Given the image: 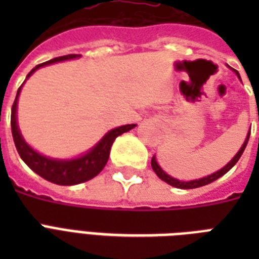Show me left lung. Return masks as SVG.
Segmentation results:
<instances>
[{
	"label": "left lung",
	"mask_w": 259,
	"mask_h": 259,
	"mask_svg": "<svg viewBox=\"0 0 259 259\" xmlns=\"http://www.w3.org/2000/svg\"><path fill=\"white\" fill-rule=\"evenodd\" d=\"M230 67V66H227ZM231 70H234V68H231ZM234 72L237 74V76L239 79H241V76H239V72L238 71L234 70ZM249 138H250V130L249 133H247V137H246L245 142H243V145L241 146V149L238 150V153L234 156L233 158H231V161L229 162V164H226L222 169H219L218 172L215 173H211V175H208V176L205 177H201V179H196V180H191V181H181V180H177V179H175V177L169 176L168 173L164 172V170L161 169V166L158 165L157 160H156V156H153L152 157V168H153L154 173L157 175L160 179H161L162 181H165V183H168L169 185H172V187H176V188H181V189H193V188H199V187H203V185H207L209 184V183H212V181L218 180L219 177H222L223 175H226V173L229 172L231 168H233L235 164L238 162V160L241 158L242 153H243V150H245L246 145H247V142H249Z\"/></svg>",
	"instance_id": "left-lung-1"
}]
</instances>
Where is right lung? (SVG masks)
I'll return each instance as SVG.
<instances>
[{
	"mask_svg": "<svg viewBox=\"0 0 259 259\" xmlns=\"http://www.w3.org/2000/svg\"><path fill=\"white\" fill-rule=\"evenodd\" d=\"M76 58H80V55H66V56H60V58L51 59L48 62L41 63V64L34 67L33 70L26 75V79L29 78L34 71H37L41 67ZM22 84L18 89L14 103L12 106V117H10V125H12V136H13L14 145H16V149H17L20 157L22 158V161L25 162L30 169L33 170L34 173H37L38 176H41L42 179L54 183V184L75 185L91 180L93 177L97 176L98 173L105 168L106 162L109 160L110 149H111L114 140L118 136H121V134L126 133V132H129V130L137 126L136 123H132V125H123L119 126V127H115V129H111L109 133H106L102 137V140L98 142L97 145H94L89 152H86L82 156H79V157L68 158V160L47 157L44 154L36 152L30 145H28L24 137L21 136V132L18 129L17 102L18 95L21 93Z\"/></svg>",
	"mask_w": 259,
	"mask_h": 259,
	"instance_id": "1",
	"label": "right lung"
}]
</instances>
